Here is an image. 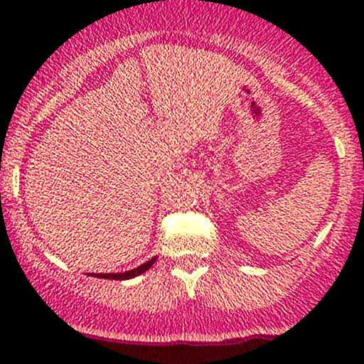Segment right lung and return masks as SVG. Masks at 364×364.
<instances>
[{"label": "right lung", "instance_id": "1", "mask_svg": "<svg viewBox=\"0 0 364 364\" xmlns=\"http://www.w3.org/2000/svg\"><path fill=\"white\" fill-rule=\"evenodd\" d=\"M155 262H156V257H153V259H149L148 262L141 264V266H137L135 269L124 271V273H97V274L91 273V277L105 278V280H130V278H135V277H139V274L146 273V271H148Z\"/></svg>", "mask_w": 364, "mask_h": 364}]
</instances>
